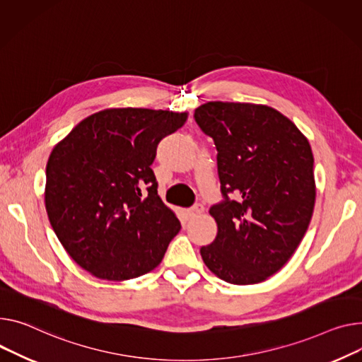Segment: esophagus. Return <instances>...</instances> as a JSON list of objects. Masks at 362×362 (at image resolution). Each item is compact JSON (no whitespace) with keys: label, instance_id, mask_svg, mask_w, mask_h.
Wrapping results in <instances>:
<instances>
[{"label":"esophagus","instance_id":"34e87169","mask_svg":"<svg viewBox=\"0 0 362 362\" xmlns=\"http://www.w3.org/2000/svg\"><path fill=\"white\" fill-rule=\"evenodd\" d=\"M204 211H205L204 205L197 204L195 206H192L190 209H187V211H186V215L189 216V218H197V216H199L201 214H204Z\"/></svg>","mask_w":362,"mask_h":362}]
</instances>
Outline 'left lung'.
Segmentation results:
<instances>
[{
	"label": "left lung",
	"mask_w": 362,
	"mask_h": 362,
	"mask_svg": "<svg viewBox=\"0 0 362 362\" xmlns=\"http://www.w3.org/2000/svg\"><path fill=\"white\" fill-rule=\"evenodd\" d=\"M194 117L218 151L224 197L209 209L218 233L201 256L226 282H262L284 267L308 228L316 201L310 144L264 105L208 102Z\"/></svg>",
	"instance_id": "left-lung-1"
}]
</instances>
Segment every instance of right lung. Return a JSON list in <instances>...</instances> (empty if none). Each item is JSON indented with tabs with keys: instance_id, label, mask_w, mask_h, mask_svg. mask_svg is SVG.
<instances>
[{
	"instance_id": "1",
	"label": "right lung",
	"mask_w": 362,
	"mask_h": 362,
	"mask_svg": "<svg viewBox=\"0 0 362 362\" xmlns=\"http://www.w3.org/2000/svg\"><path fill=\"white\" fill-rule=\"evenodd\" d=\"M187 113L106 109L72 129L46 164L45 205L66 253L95 278L125 281L157 268L180 223L157 194L158 142Z\"/></svg>"
}]
</instances>
